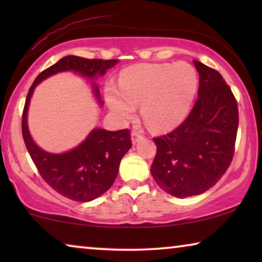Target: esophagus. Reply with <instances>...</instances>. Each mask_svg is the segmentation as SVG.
Instances as JSON below:
<instances>
[{
	"instance_id": "34e87169",
	"label": "esophagus",
	"mask_w": 262,
	"mask_h": 262,
	"mask_svg": "<svg viewBox=\"0 0 262 262\" xmlns=\"http://www.w3.org/2000/svg\"><path fill=\"white\" fill-rule=\"evenodd\" d=\"M142 138H143V135L141 134V132L137 131V130H134V131H132V134H131V139H132V143H134V144H136V143H137L138 141H141Z\"/></svg>"
}]
</instances>
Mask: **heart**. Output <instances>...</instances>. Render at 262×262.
Here are the masks:
<instances>
[{"label": "heart", "instance_id": "b5f03b06", "mask_svg": "<svg viewBox=\"0 0 262 262\" xmlns=\"http://www.w3.org/2000/svg\"><path fill=\"white\" fill-rule=\"evenodd\" d=\"M198 89V74L187 62L142 64L125 70L120 89L108 85L106 100L120 120L132 119L136 105L146 125L154 130H168L187 116Z\"/></svg>", "mask_w": 262, "mask_h": 262}]
</instances>
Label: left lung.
<instances>
[{
	"instance_id": "1",
	"label": "left lung",
	"mask_w": 262,
	"mask_h": 262,
	"mask_svg": "<svg viewBox=\"0 0 262 262\" xmlns=\"http://www.w3.org/2000/svg\"><path fill=\"white\" fill-rule=\"evenodd\" d=\"M198 99L188 117L169 134L154 138L151 174L163 191L178 198L202 194L230 166L238 127L231 89L217 70L194 60Z\"/></svg>"
}]
</instances>
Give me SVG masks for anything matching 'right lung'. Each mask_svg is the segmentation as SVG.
<instances>
[{
  "label": "right lung",
  "instance_id": "right-lung-1",
  "mask_svg": "<svg viewBox=\"0 0 262 262\" xmlns=\"http://www.w3.org/2000/svg\"><path fill=\"white\" fill-rule=\"evenodd\" d=\"M118 59H87L67 56L48 69L41 71L28 91L23 112V137L31 159L46 184L75 202H91L103 194L116 180L120 161L131 144L130 130L106 131L94 128L76 148L63 154H51L39 148L32 139L27 126V111L34 88L42 80L62 71H75L94 80L102 76ZM96 99L102 105L100 92L95 83Z\"/></svg>",
  "mask_w": 262,
  "mask_h": 262
}]
</instances>
